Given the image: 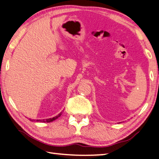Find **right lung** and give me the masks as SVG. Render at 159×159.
Segmentation results:
<instances>
[{"label": "right lung", "mask_w": 159, "mask_h": 159, "mask_svg": "<svg viewBox=\"0 0 159 159\" xmlns=\"http://www.w3.org/2000/svg\"><path fill=\"white\" fill-rule=\"evenodd\" d=\"M62 112V111L61 112H60L58 115H56V116H55L53 118H48V119H46V120L45 119H44V120H37V122H53V121L57 119V118H58L59 117L61 116ZM30 121H34V120H31V119H30Z\"/></svg>", "instance_id": "right-lung-1"}]
</instances>
